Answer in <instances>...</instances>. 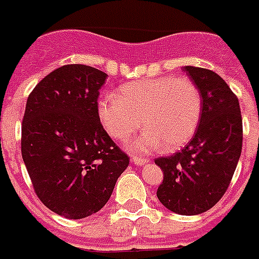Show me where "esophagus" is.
<instances>
[{"label": "esophagus", "mask_w": 259, "mask_h": 259, "mask_svg": "<svg viewBox=\"0 0 259 259\" xmlns=\"http://www.w3.org/2000/svg\"><path fill=\"white\" fill-rule=\"evenodd\" d=\"M149 162L148 158H141V157H133V163L137 166H144Z\"/></svg>", "instance_id": "34e87169"}]
</instances>
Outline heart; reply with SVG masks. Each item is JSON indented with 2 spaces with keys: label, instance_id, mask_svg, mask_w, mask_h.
Here are the masks:
<instances>
[{
  "label": "heart",
  "instance_id": "1",
  "mask_svg": "<svg viewBox=\"0 0 259 259\" xmlns=\"http://www.w3.org/2000/svg\"><path fill=\"white\" fill-rule=\"evenodd\" d=\"M97 113L111 138L126 141L142 125L148 126L132 141L134 151L182 148L197 132L202 114V96L188 78L161 77L121 86L119 94L98 101Z\"/></svg>",
  "mask_w": 259,
  "mask_h": 259
}]
</instances>
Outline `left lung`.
<instances>
[{"instance_id": "1", "label": "left lung", "mask_w": 259, "mask_h": 259, "mask_svg": "<svg viewBox=\"0 0 259 259\" xmlns=\"http://www.w3.org/2000/svg\"><path fill=\"white\" fill-rule=\"evenodd\" d=\"M202 96V114L191 141L178 153L155 158L163 171L157 197L165 207L195 215L226 193L242 150L238 98L213 70L184 66Z\"/></svg>"}]
</instances>
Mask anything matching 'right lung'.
<instances>
[{"label": "right lung", "instance_id": "1", "mask_svg": "<svg viewBox=\"0 0 259 259\" xmlns=\"http://www.w3.org/2000/svg\"><path fill=\"white\" fill-rule=\"evenodd\" d=\"M106 77L92 66L65 65L27 97L22 159L41 202L69 220L102 209L129 165L97 113Z\"/></svg>", "mask_w": 259, "mask_h": 259}]
</instances>
